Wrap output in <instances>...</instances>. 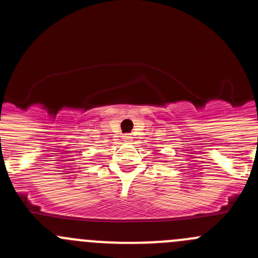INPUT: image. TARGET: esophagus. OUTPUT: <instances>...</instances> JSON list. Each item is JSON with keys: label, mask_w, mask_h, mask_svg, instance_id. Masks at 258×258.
<instances>
[{"label": "esophagus", "mask_w": 258, "mask_h": 258, "mask_svg": "<svg viewBox=\"0 0 258 258\" xmlns=\"http://www.w3.org/2000/svg\"><path fill=\"white\" fill-rule=\"evenodd\" d=\"M123 141L126 142V144H131V142H132V136H131V135H124V136H123Z\"/></svg>", "instance_id": "34e87169"}]
</instances>
